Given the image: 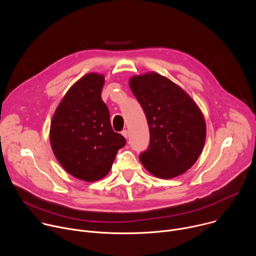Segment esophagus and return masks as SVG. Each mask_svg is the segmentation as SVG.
Masks as SVG:
<instances>
[{
  "label": "esophagus",
  "mask_w": 256,
  "mask_h": 256,
  "mask_svg": "<svg viewBox=\"0 0 256 256\" xmlns=\"http://www.w3.org/2000/svg\"><path fill=\"white\" fill-rule=\"evenodd\" d=\"M122 134L126 138H128V130H124L122 132Z\"/></svg>",
  "instance_id": "1"
}]
</instances>
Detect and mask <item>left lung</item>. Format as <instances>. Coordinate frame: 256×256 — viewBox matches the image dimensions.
Listing matches in <instances>:
<instances>
[{"instance_id":"obj_1","label":"left lung","mask_w":256,"mask_h":256,"mask_svg":"<svg viewBox=\"0 0 256 256\" xmlns=\"http://www.w3.org/2000/svg\"><path fill=\"white\" fill-rule=\"evenodd\" d=\"M130 87L149 126L150 142L140 161L153 175L173 178L188 170L206 140V122L194 101L179 86L157 74L134 76Z\"/></svg>"}]
</instances>
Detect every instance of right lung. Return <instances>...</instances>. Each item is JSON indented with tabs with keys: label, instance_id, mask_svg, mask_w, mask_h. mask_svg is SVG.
I'll use <instances>...</instances> for the list:
<instances>
[{
	"label": "right lung",
	"instance_id": "obj_1",
	"mask_svg": "<svg viewBox=\"0 0 256 256\" xmlns=\"http://www.w3.org/2000/svg\"><path fill=\"white\" fill-rule=\"evenodd\" d=\"M104 76L88 74L72 85L50 124L52 148L64 169L81 180L95 181L110 171L126 138L112 130L102 101Z\"/></svg>",
	"mask_w": 256,
	"mask_h": 256
}]
</instances>
